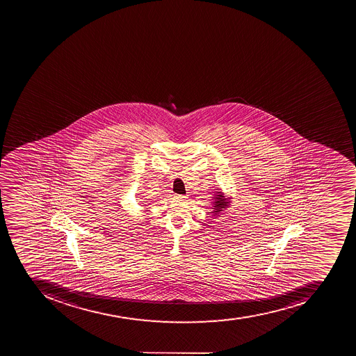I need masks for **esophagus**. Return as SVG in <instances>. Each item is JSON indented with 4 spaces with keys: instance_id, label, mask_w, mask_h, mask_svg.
Segmentation results:
<instances>
[{
    "instance_id": "esophagus-1",
    "label": "esophagus",
    "mask_w": 356,
    "mask_h": 356,
    "mask_svg": "<svg viewBox=\"0 0 356 356\" xmlns=\"http://www.w3.org/2000/svg\"><path fill=\"white\" fill-rule=\"evenodd\" d=\"M177 200H179V202H186L188 199V196H184V195H177L176 196Z\"/></svg>"
}]
</instances>
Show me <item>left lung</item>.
I'll return each instance as SVG.
<instances>
[{"instance_id":"obj_1","label":"left lung","mask_w":356,"mask_h":356,"mask_svg":"<svg viewBox=\"0 0 356 356\" xmlns=\"http://www.w3.org/2000/svg\"><path fill=\"white\" fill-rule=\"evenodd\" d=\"M230 202H232V197H227L224 191L217 188V191H215V195L213 197V202H211L213 204L211 213H213V217L220 216L224 210L229 207Z\"/></svg>"}]
</instances>
